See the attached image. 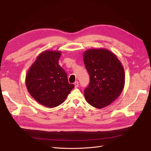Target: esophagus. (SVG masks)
<instances>
[{
  "mask_svg": "<svg viewBox=\"0 0 151 151\" xmlns=\"http://www.w3.org/2000/svg\"><path fill=\"white\" fill-rule=\"evenodd\" d=\"M74 86H75V88H77V87H79V82L76 81L74 82Z\"/></svg>",
  "mask_w": 151,
  "mask_h": 151,
  "instance_id": "esophagus-1",
  "label": "esophagus"
}]
</instances>
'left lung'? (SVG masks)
<instances>
[{
	"label": "left lung",
	"instance_id": "1",
	"mask_svg": "<svg viewBox=\"0 0 151 151\" xmlns=\"http://www.w3.org/2000/svg\"><path fill=\"white\" fill-rule=\"evenodd\" d=\"M83 62L90 76L84 96L90 105L102 108L110 105L122 93L124 71L116 56L106 49H91L83 54Z\"/></svg>",
	"mask_w": 151,
	"mask_h": 151
}]
</instances>
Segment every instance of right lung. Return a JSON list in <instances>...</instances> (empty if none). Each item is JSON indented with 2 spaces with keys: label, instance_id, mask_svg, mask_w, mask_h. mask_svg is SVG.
Wrapping results in <instances>:
<instances>
[{
  "label": "right lung",
  "instance_id": "obj_1",
  "mask_svg": "<svg viewBox=\"0 0 151 151\" xmlns=\"http://www.w3.org/2000/svg\"><path fill=\"white\" fill-rule=\"evenodd\" d=\"M61 52L45 51L40 54L26 76L27 90L32 97L48 108L63 104L74 84L68 82L67 74L58 64Z\"/></svg>",
  "mask_w": 151,
  "mask_h": 151
}]
</instances>
